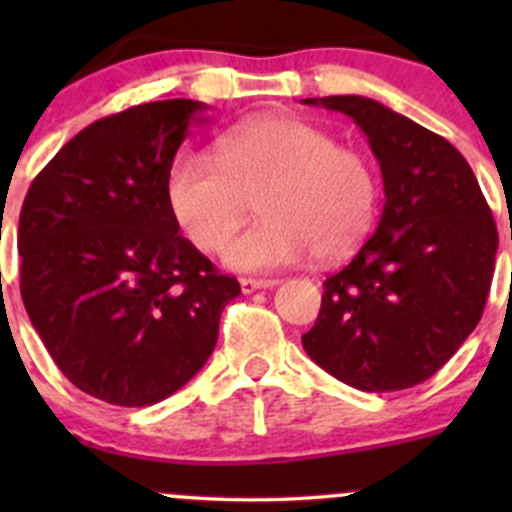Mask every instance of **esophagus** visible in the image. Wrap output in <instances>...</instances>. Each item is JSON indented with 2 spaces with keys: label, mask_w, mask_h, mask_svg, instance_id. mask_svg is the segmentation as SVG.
Segmentation results:
<instances>
[{
  "label": "esophagus",
  "mask_w": 512,
  "mask_h": 512,
  "mask_svg": "<svg viewBox=\"0 0 512 512\" xmlns=\"http://www.w3.org/2000/svg\"><path fill=\"white\" fill-rule=\"evenodd\" d=\"M275 285H280V280H275V277H270V280H260V277H242L240 280V289L245 294H252L257 292V289H267Z\"/></svg>",
  "instance_id": "34e87169"
}]
</instances>
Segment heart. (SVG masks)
<instances>
[{
	"label": "heart",
	"mask_w": 512,
	"mask_h": 512,
	"mask_svg": "<svg viewBox=\"0 0 512 512\" xmlns=\"http://www.w3.org/2000/svg\"><path fill=\"white\" fill-rule=\"evenodd\" d=\"M168 208L198 250H215L255 200L262 215L223 247L235 270H280L314 255L349 257L374 230L379 175L361 151L294 116L220 133L213 156L185 151L168 170Z\"/></svg>",
	"instance_id": "heart-1"
}]
</instances>
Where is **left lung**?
<instances>
[{
	"label": "left lung",
	"instance_id": "8db88e82",
	"mask_svg": "<svg viewBox=\"0 0 512 512\" xmlns=\"http://www.w3.org/2000/svg\"><path fill=\"white\" fill-rule=\"evenodd\" d=\"M347 113L384 175V213L344 270L324 282L304 352L361 391L431 379L476 329L498 227L468 160L438 133L364 96L304 98Z\"/></svg>",
	"mask_w": 512,
	"mask_h": 512
}]
</instances>
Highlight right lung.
Here are the masks:
<instances>
[{
  "mask_svg": "<svg viewBox=\"0 0 512 512\" xmlns=\"http://www.w3.org/2000/svg\"><path fill=\"white\" fill-rule=\"evenodd\" d=\"M205 103L131 106L76 133L19 213V289L61 374L116 406H151L188 384L240 294L178 232L168 170Z\"/></svg>",
  "mask_w": 512,
  "mask_h": 512,
  "instance_id": "add662e5",
  "label": "right lung"
}]
</instances>
